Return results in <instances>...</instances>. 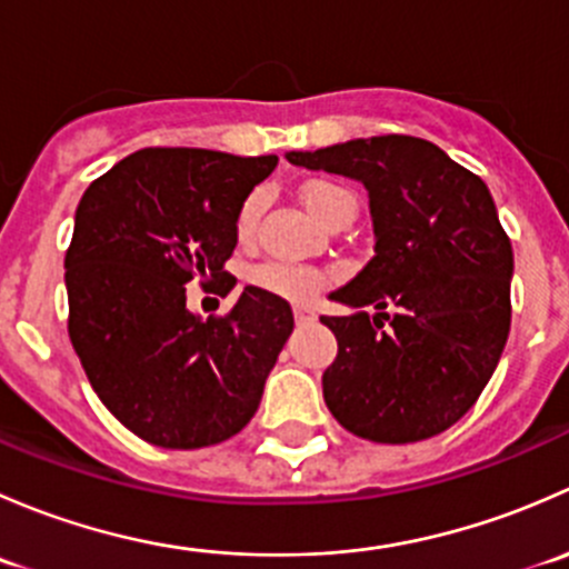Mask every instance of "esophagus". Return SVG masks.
Returning a JSON list of instances; mask_svg holds the SVG:
<instances>
[{"label":"esophagus","instance_id":"34e87169","mask_svg":"<svg viewBox=\"0 0 569 569\" xmlns=\"http://www.w3.org/2000/svg\"><path fill=\"white\" fill-rule=\"evenodd\" d=\"M295 321L297 325H311V321H317V313H313L311 308L300 306V308H295Z\"/></svg>","mask_w":569,"mask_h":569}]
</instances>
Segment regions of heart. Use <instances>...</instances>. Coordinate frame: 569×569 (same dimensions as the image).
<instances>
[{
  "instance_id": "obj_1",
  "label": "heart",
  "mask_w": 569,
  "mask_h": 569,
  "mask_svg": "<svg viewBox=\"0 0 569 569\" xmlns=\"http://www.w3.org/2000/svg\"><path fill=\"white\" fill-rule=\"evenodd\" d=\"M302 203L311 211L317 220H325L330 211H336L338 206H352L355 194L347 187L332 181H308L302 187ZM263 194L252 192L242 203L237 217V233L242 239L252 237L256 231L258 214H261ZM250 283L258 286L263 291H272V295L286 297V300L295 302H308L313 295L321 289V274L313 272L308 267H295V263H261L250 272Z\"/></svg>"
}]
</instances>
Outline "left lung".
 Here are the masks:
<instances>
[{
	"instance_id": "1",
	"label": "left lung",
	"mask_w": 569,
	"mask_h": 569,
	"mask_svg": "<svg viewBox=\"0 0 569 569\" xmlns=\"http://www.w3.org/2000/svg\"><path fill=\"white\" fill-rule=\"evenodd\" d=\"M286 159L369 189L375 256L330 295L352 313L321 317L338 341L321 377L327 407L375 443L446 432L490 382L512 321V244L490 189L435 142L407 134Z\"/></svg>"
}]
</instances>
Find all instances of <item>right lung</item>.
I'll return each mask as SVG.
<instances>
[{
	"label": "right lung",
	"mask_w": 569,
	"mask_h": 569,
	"mask_svg": "<svg viewBox=\"0 0 569 569\" xmlns=\"http://www.w3.org/2000/svg\"><path fill=\"white\" fill-rule=\"evenodd\" d=\"M278 157L146 148L84 189L66 252L68 336L90 386L137 438L203 449L248 427L295 330L289 302L244 286L226 317L187 308V283L237 280V217Z\"/></svg>",
	"instance_id": "add662e5"
}]
</instances>
